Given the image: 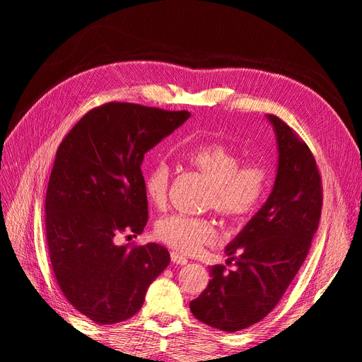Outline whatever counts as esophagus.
I'll return each mask as SVG.
<instances>
[{
  "label": "esophagus",
  "instance_id": "esophagus-1",
  "mask_svg": "<svg viewBox=\"0 0 362 362\" xmlns=\"http://www.w3.org/2000/svg\"><path fill=\"white\" fill-rule=\"evenodd\" d=\"M170 261L173 262V264H178V266H184L187 264V258L180 255L178 252H170Z\"/></svg>",
  "mask_w": 362,
  "mask_h": 362
}]
</instances>
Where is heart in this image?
<instances>
[{
    "label": "heart",
    "mask_w": 362,
    "mask_h": 362,
    "mask_svg": "<svg viewBox=\"0 0 362 362\" xmlns=\"http://www.w3.org/2000/svg\"><path fill=\"white\" fill-rule=\"evenodd\" d=\"M193 169L210 184L204 199L206 210H214L229 223H242L255 214L269 190V170L257 161L242 163L238 152L213 141L184 152ZM172 184V168L157 161L146 170L144 187L149 202L163 208L168 202ZM156 237L182 255H194L216 242L217 229L205 217L172 214L156 225Z\"/></svg>",
    "instance_id": "heart-1"
}]
</instances>
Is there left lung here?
<instances>
[{
	"instance_id": "left-lung-1",
	"label": "left lung",
	"mask_w": 362,
	"mask_h": 362,
	"mask_svg": "<svg viewBox=\"0 0 362 362\" xmlns=\"http://www.w3.org/2000/svg\"><path fill=\"white\" fill-rule=\"evenodd\" d=\"M278 140V173L266 204L225 249L226 264L210 267V282L190 311L225 332L258 323L275 308L308 255L319 228L322 177L308 145L278 116H267Z\"/></svg>"
}]
</instances>
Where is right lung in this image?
<instances>
[{"instance_id":"1","label":"right lung","mask_w":362,"mask_h":362,"mask_svg":"<svg viewBox=\"0 0 362 362\" xmlns=\"http://www.w3.org/2000/svg\"><path fill=\"white\" fill-rule=\"evenodd\" d=\"M189 117L185 110L107 103L87 112L57 149L45 199L49 259L64 298L98 325L133 317L170 262L161 245L115 240L144 233V157Z\"/></svg>"}]
</instances>
